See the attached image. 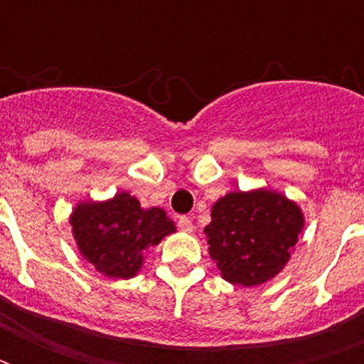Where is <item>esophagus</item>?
<instances>
[{"instance_id":"34e87169","label":"esophagus","mask_w":364,"mask_h":364,"mask_svg":"<svg viewBox=\"0 0 364 364\" xmlns=\"http://www.w3.org/2000/svg\"><path fill=\"white\" fill-rule=\"evenodd\" d=\"M177 225H179V228H181L183 232H193V221H191L188 217H179Z\"/></svg>"}]
</instances>
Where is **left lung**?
Masks as SVG:
<instances>
[{
  "label": "left lung",
  "instance_id": "1",
  "mask_svg": "<svg viewBox=\"0 0 364 364\" xmlns=\"http://www.w3.org/2000/svg\"><path fill=\"white\" fill-rule=\"evenodd\" d=\"M304 215L293 200L268 188L228 193L211 208L204 228L210 257L232 285H262L285 268Z\"/></svg>",
  "mask_w": 364,
  "mask_h": 364
}]
</instances>
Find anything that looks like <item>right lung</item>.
I'll return each mask as SVG.
<instances>
[{"label": "right lung", "mask_w": 364, "mask_h": 364, "mask_svg": "<svg viewBox=\"0 0 364 364\" xmlns=\"http://www.w3.org/2000/svg\"><path fill=\"white\" fill-rule=\"evenodd\" d=\"M70 225L82 257L100 274L115 279L136 276L149 249L176 232V225L164 210H143L139 200L128 193L115 194L105 202L77 204Z\"/></svg>", "instance_id": "add662e5"}]
</instances>
